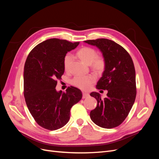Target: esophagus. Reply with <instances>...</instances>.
<instances>
[{
    "label": "esophagus",
    "mask_w": 159,
    "mask_h": 159,
    "mask_svg": "<svg viewBox=\"0 0 159 159\" xmlns=\"http://www.w3.org/2000/svg\"><path fill=\"white\" fill-rule=\"evenodd\" d=\"M89 93L83 92V93H82V98H83V99L87 98H88V97H89Z\"/></svg>",
    "instance_id": "1"
}]
</instances>
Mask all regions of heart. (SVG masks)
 <instances>
[{"mask_svg": "<svg viewBox=\"0 0 159 159\" xmlns=\"http://www.w3.org/2000/svg\"><path fill=\"white\" fill-rule=\"evenodd\" d=\"M77 56L85 64L91 65V68L98 73H102L105 69V61L102 57H99L98 52L89 47H83L76 53ZM72 60L71 56L68 54L64 57V67L65 70H69ZM95 81V76L93 75L75 76L71 80V83L75 87L81 89H88L90 85Z\"/></svg>", "mask_w": 159, "mask_h": 159, "instance_id": "heart-1", "label": "heart"}]
</instances>
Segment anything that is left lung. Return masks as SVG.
<instances>
[{"instance_id":"obj_1","label":"left lung","mask_w":159,"mask_h":159,"mask_svg":"<svg viewBox=\"0 0 159 159\" xmlns=\"http://www.w3.org/2000/svg\"><path fill=\"white\" fill-rule=\"evenodd\" d=\"M84 42L99 48L105 61L104 71L96 88L107 90V97L102 99L99 93H90L98 102L97 107L90 112V118L101 127H116L126 119L135 100L133 61L129 53L114 41L99 38Z\"/></svg>"}]
</instances>
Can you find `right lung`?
<instances>
[{"label": "right lung", "mask_w": 159, "mask_h": 159, "mask_svg": "<svg viewBox=\"0 0 159 159\" xmlns=\"http://www.w3.org/2000/svg\"><path fill=\"white\" fill-rule=\"evenodd\" d=\"M80 42L51 38L40 43L28 54L24 68V95L28 110L42 127L54 131L69 121L70 109L82 98L73 86L57 91V80L64 73V59Z\"/></svg>", "instance_id": "right-lung-1"}]
</instances>
